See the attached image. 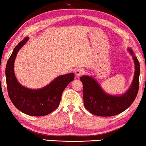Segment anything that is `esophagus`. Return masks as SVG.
Here are the masks:
<instances>
[{
  "label": "esophagus",
  "instance_id": "34e87169",
  "mask_svg": "<svg viewBox=\"0 0 146 146\" xmlns=\"http://www.w3.org/2000/svg\"><path fill=\"white\" fill-rule=\"evenodd\" d=\"M84 73V69L82 68H76L75 70V74H76V76L77 78L80 77V76L83 74Z\"/></svg>",
  "mask_w": 146,
  "mask_h": 146
}]
</instances>
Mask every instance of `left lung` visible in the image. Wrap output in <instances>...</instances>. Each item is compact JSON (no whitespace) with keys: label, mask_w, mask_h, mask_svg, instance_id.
Listing matches in <instances>:
<instances>
[{"label":"left lung","mask_w":146,"mask_h":146,"mask_svg":"<svg viewBox=\"0 0 146 146\" xmlns=\"http://www.w3.org/2000/svg\"><path fill=\"white\" fill-rule=\"evenodd\" d=\"M128 51L134 60L135 72L130 87L124 94L119 96L110 95L103 91L94 77H80L84 88V105L91 113L100 117H112L124 111L134 102L139 89L140 62L132 48H128Z\"/></svg>","instance_id":"left-lung-1"}]
</instances>
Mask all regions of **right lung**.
<instances>
[{
    "mask_svg": "<svg viewBox=\"0 0 146 146\" xmlns=\"http://www.w3.org/2000/svg\"><path fill=\"white\" fill-rule=\"evenodd\" d=\"M28 40L29 37H26L16 46L6 64L8 94L14 106L22 113L35 117L47 115L58 107L62 92L74 79V74L59 76L45 87L36 90L21 85L14 74V61L17 53Z\"/></svg>",
    "mask_w": 146,
    "mask_h": 146,
    "instance_id": "add662e5",
    "label": "right lung"
}]
</instances>
